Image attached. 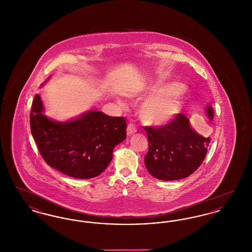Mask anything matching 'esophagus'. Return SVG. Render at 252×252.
Returning <instances> with one entry per match:
<instances>
[{"label":"esophagus","mask_w":252,"mask_h":252,"mask_svg":"<svg viewBox=\"0 0 252 252\" xmlns=\"http://www.w3.org/2000/svg\"><path fill=\"white\" fill-rule=\"evenodd\" d=\"M136 132H137L136 126H135L134 125H132V124H129V125L127 126V127H126V134H127L128 136H130V135H133V134L136 133Z\"/></svg>","instance_id":"esophagus-1"}]
</instances>
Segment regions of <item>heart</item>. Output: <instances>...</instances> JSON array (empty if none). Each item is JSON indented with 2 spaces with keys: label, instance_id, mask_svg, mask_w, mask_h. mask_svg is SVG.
Instances as JSON below:
<instances>
[{
  "label": "heart",
  "instance_id": "1",
  "mask_svg": "<svg viewBox=\"0 0 252 252\" xmlns=\"http://www.w3.org/2000/svg\"><path fill=\"white\" fill-rule=\"evenodd\" d=\"M147 96L140 106V116L143 120L154 126H162L173 120L179 113L183 99L188 94V89L181 83L146 84L138 89L134 95ZM119 104H122L120 100Z\"/></svg>",
  "mask_w": 252,
  "mask_h": 252
}]
</instances>
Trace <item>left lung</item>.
I'll list each match as a JSON object with an SVG mask.
<instances>
[{"label":"left lung","instance_id":"obj_1","mask_svg":"<svg viewBox=\"0 0 252 252\" xmlns=\"http://www.w3.org/2000/svg\"><path fill=\"white\" fill-rule=\"evenodd\" d=\"M210 120L215 112L207 105ZM148 138V152L144 164L151 176L160 180L185 179L199 167L206 157L211 138L194 131L185 114L179 113L169 124L158 126H145Z\"/></svg>","mask_w":252,"mask_h":252}]
</instances>
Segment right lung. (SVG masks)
<instances>
[{"label":"right lung","mask_w":252,"mask_h":252,"mask_svg":"<svg viewBox=\"0 0 252 252\" xmlns=\"http://www.w3.org/2000/svg\"><path fill=\"white\" fill-rule=\"evenodd\" d=\"M44 111L36 94L30 113L33 138L49 166L72 178L92 179L102 174L112 159L114 147L126 138L123 117L90 110L72 120L58 122Z\"/></svg>","instance_id":"add662e5"}]
</instances>
